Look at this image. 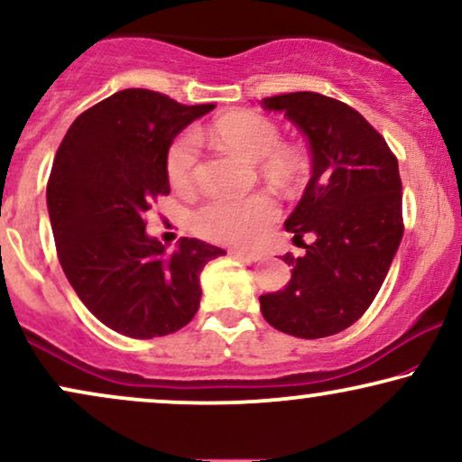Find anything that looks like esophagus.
<instances>
[{
	"label": "esophagus",
	"instance_id": "obj_1",
	"mask_svg": "<svg viewBox=\"0 0 462 462\" xmlns=\"http://www.w3.org/2000/svg\"><path fill=\"white\" fill-rule=\"evenodd\" d=\"M232 255L238 260H245V262H258L262 260V254H258V251H247V249H232L230 251Z\"/></svg>",
	"mask_w": 462,
	"mask_h": 462
}]
</instances>
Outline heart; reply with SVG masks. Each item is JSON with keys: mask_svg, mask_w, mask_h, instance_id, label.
Listing matches in <instances>:
<instances>
[{"mask_svg": "<svg viewBox=\"0 0 462 462\" xmlns=\"http://www.w3.org/2000/svg\"><path fill=\"white\" fill-rule=\"evenodd\" d=\"M211 134L224 147L236 151L249 162L268 157V171L277 177H290L294 162L282 153V134L271 119L254 110H232L213 121ZM198 163V140L191 132L172 140L166 155V172L172 185L185 188L194 177ZM277 215L273 198L254 194L238 200H208L191 213V226L198 235L217 243H251Z\"/></svg>", "mask_w": 462, "mask_h": 462, "instance_id": "obj_1", "label": "heart"}]
</instances>
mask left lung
Segmentation results:
<instances>
[{
    "instance_id": "8db88e82",
    "label": "left lung",
    "mask_w": 462,
    "mask_h": 462,
    "mask_svg": "<svg viewBox=\"0 0 462 462\" xmlns=\"http://www.w3.org/2000/svg\"><path fill=\"white\" fill-rule=\"evenodd\" d=\"M264 110L283 113L311 153V179L285 230L305 255L285 254L291 277L283 290L260 296L273 328L322 338L352 326L369 309L402 238L399 162L386 140L347 104L322 93L264 97Z\"/></svg>"
}]
</instances>
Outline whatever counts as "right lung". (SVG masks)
Segmentation results:
<instances>
[{
  "instance_id": "right-lung-1",
  "label": "right lung",
  "mask_w": 462,
  "mask_h": 462,
  "mask_svg": "<svg viewBox=\"0 0 462 462\" xmlns=\"http://www.w3.org/2000/svg\"><path fill=\"white\" fill-rule=\"evenodd\" d=\"M215 104H183L124 89L85 110L57 149L46 207L63 273L104 326L153 338L188 326L200 307V273L226 251L198 238L177 249L147 235L144 213L171 194L172 140Z\"/></svg>"
}]
</instances>
